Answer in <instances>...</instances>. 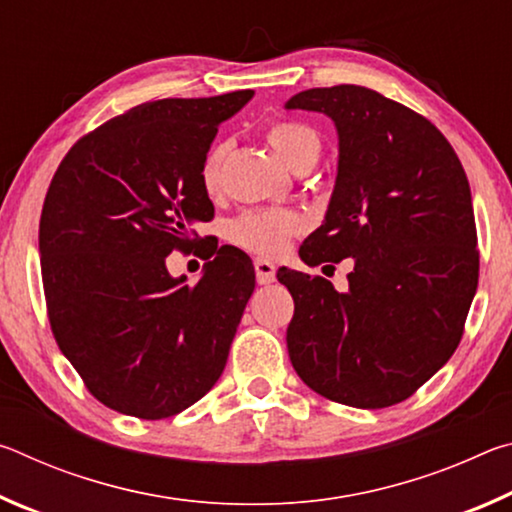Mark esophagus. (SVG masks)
Segmentation results:
<instances>
[{"label":"esophagus","instance_id":"obj_1","mask_svg":"<svg viewBox=\"0 0 512 512\" xmlns=\"http://www.w3.org/2000/svg\"><path fill=\"white\" fill-rule=\"evenodd\" d=\"M255 275L259 284L275 282V264L268 259H255Z\"/></svg>","mask_w":512,"mask_h":512}]
</instances>
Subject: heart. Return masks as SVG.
I'll return each mask as SVG.
<instances>
[{"instance_id": "1", "label": "heart", "mask_w": 512, "mask_h": 512, "mask_svg": "<svg viewBox=\"0 0 512 512\" xmlns=\"http://www.w3.org/2000/svg\"><path fill=\"white\" fill-rule=\"evenodd\" d=\"M266 137L275 153L289 164L293 171L314 167L320 155V140L309 126L300 121H273L266 128ZM228 155V144H216L207 153L203 162L201 180L205 192L214 194L221 185V169ZM302 230V219L298 212L289 207H259V210H246L237 219L228 223L225 235L246 250L259 255H280L287 248L289 239Z\"/></svg>"}]
</instances>
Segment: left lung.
<instances>
[{
  "instance_id": "left-lung-1",
  "label": "left lung",
  "mask_w": 512,
  "mask_h": 512,
  "mask_svg": "<svg viewBox=\"0 0 512 512\" xmlns=\"http://www.w3.org/2000/svg\"><path fill=\"white\" fill-rule=\"evenodd\" d=\"M293 110L325 112L339 133V171L307 266L352 257L350 289L280 268L296 311L293 368L327 400L386 409L445 366L479 284L470 183L427 117L361 85L298 92Z\"/></svg>"
}]
</instances>
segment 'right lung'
<instances>
[{
	"label": "right lung",
	"mask_w": 512,
	"mask_h": 512,
	"mask_svg": "<svg viewBox=\"0 0 512 512\" xmlns=\"http://www.w3.org/2000/svg\"><path fill=\"white\" fill-rule=\"evenodd\" d=\"M253 94L142 103L83 135L51 178L40 216L51 332L108 409L171 418L221 377L255 289L250 257L214 248L196 284L164 259L212 221L203 162Z\"/></svg>",
	"instance_id": "add662e5"
}]
</instances>
